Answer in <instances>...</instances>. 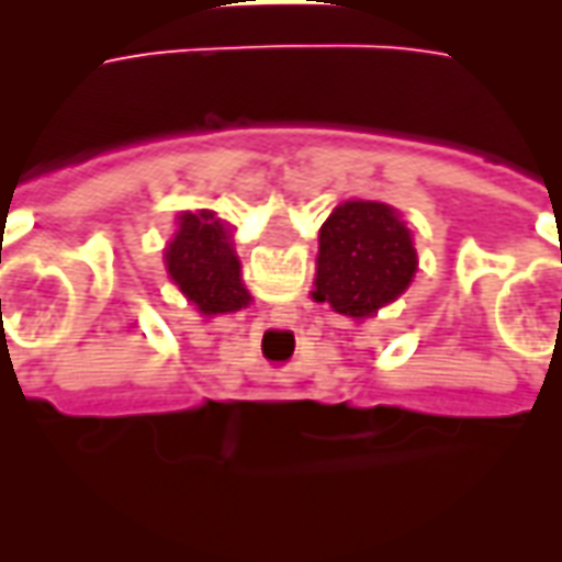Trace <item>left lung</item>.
Wrapping results in <instances>:
<instances>
[{"label":"left lung","instance_id":"8db88e82","mask_svg":"<svg viewBox=\"0 0 562 562\" xmlns=\"http://www.w3.org/2000/svg\"><path fill=\"white\" fill-rule=\"evenodd\" d=\"M413 234L379 201H346L318 232L316 301L352 318L373 316L413 282Z\"/></svg>","mask_w":562,"mask_h":562}]
</instances>
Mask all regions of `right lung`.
<instances>
[{"instance_id": "1", "label": "right lung", "mask_w": 562, "mask_h": 562, "mask_svg": "<svg viewBox=\"0 0 562 562\" xmlns=\"http://www.w3.org/2000/svg\"><path fill=\"white\" fill-rule=\"evenodd\" d=\"M168 273L201 313H232L249 301L222 222L213 213H183L180 228L165 249Z\"/></svg>"}]
</instances>
